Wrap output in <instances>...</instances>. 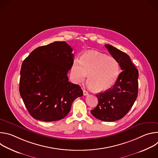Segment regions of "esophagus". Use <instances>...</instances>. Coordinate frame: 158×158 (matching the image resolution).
<instances>
[{
  "mask_svg": "<svg viewBox=\"0 0 158 158\" xmlns=\"http://www.w3.org/2000/svg\"><path fill=\"white\" fill-rule=\"evenodd\" d=\"M83 94L84 96H87V95L89 94V93H88V92L87 91H85V90H83Z\"/></svg>",
  "mask_w": 158,
  "mask_h": 158,
  "instance_id": "34e87169",
  "label": "esophagus"
}]
</instances>
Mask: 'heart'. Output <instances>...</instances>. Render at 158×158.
<instances>
[{
	"label": "heart",
	"instance_id": "heart-1",
	"mask_svg": "<svg viewBox=\"0 0 158 158\" xmlns=\"http://www.w3.org/2000/svg\"><path fill=\"white\" fill-rule=\"evenodd\" d=\"M71 74L77 82H83L88 75L89 87L96 92H101L109 89L117 81L119 64L113 57L90 51L84 54L80 60H74Z\"/></svg>",
	"mask_w": 158,
	"mask_h": 158
}]
</instances>
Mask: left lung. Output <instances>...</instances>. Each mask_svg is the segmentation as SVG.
Returning a JSON list of instances; mask_svg holds the SVG:
<instances>
[{
	"instance_id": "left-lung-1",
	"label": "left lung",
	"mask_w": 158,
	"mask_h": 158,
	"mask_svg": "<svg viewBox=\"0 0 158 158\" xmlns=\"http://www.w3.org/2000/svg\"><path fill=\"white\" fill-rule=\"evenodd\" d=\"M105 47L118 60L122 72L113 87L96 94L98 104L91 112L98 119L114 122L123 118L136 101L139 73L127 54L109 44H106Z\"/></svg>"
}]
</instances>
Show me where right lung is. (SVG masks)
Masks as SVG:
<instances>
[{"mask_svg":"<svg viewBox=\"0 0 158 158\" xmlns=\"http://www.w3.org/2000/svg\"><path fill=\"white\" fill-rule=\"evenodd\" d=\"M73 49L56 41L34 49L22 64L19 92L31 116L45 122L59 121L83 96L77 84L69 82L74 62Z\"/></svg>","mask_w":158,"mask_h":158,"instance_id":"obj_1","label":"right lung"}]
</instances>
